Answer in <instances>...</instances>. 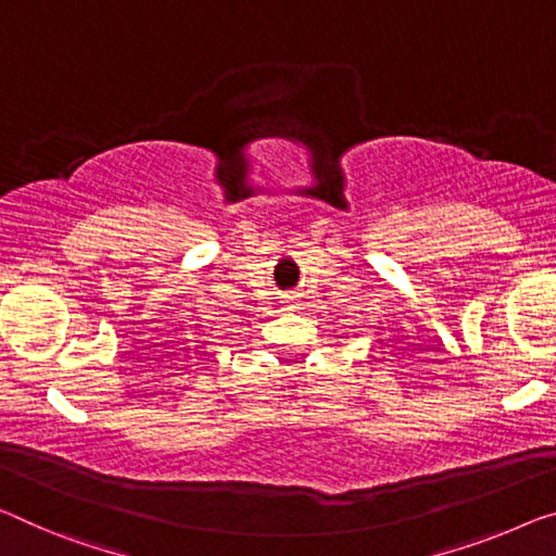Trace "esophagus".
<instances>
[{
	"instance_id": "esophagus-1",
	"label": "esophagus",
	"mask_w": 556,
	"mask_h": 556,
	"mask_svg": "<svg viewBox=\"0 0 556 556\" xmlns=\"http://www.w3.org/2000/svg\"><path fill=\"white\" fill-rule=\"evenodd\" d=\"M286 307H288V311H295V307H298V295H286Z\"/></svg>"
}]
</instances>
